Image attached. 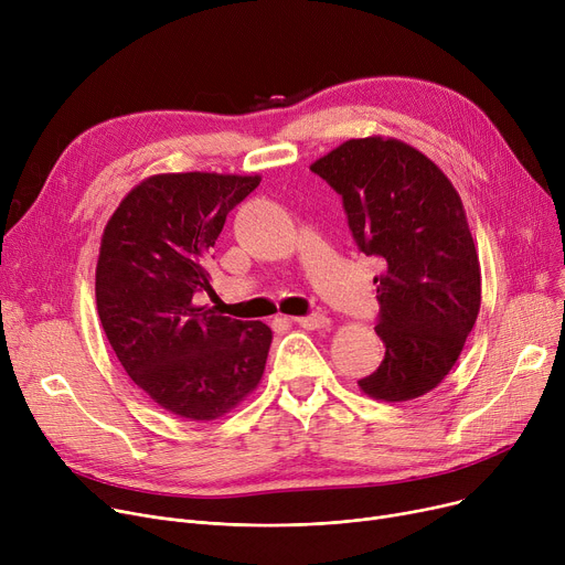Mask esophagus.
<instances>
[{
    "label": "esophagus",
    "instance_id": "esophagus-1",
    "mask_svg": "<svg viewBox=\"0 0 565 565\" xmlns=\"http://www.w3.org/2000/svg\"><path fill=\"white\" fill-rule=\"evenodd\" d=\"M295 324H300V328L307 330H322V328H330V318L322 316V313H311V316H300V318H292Z\"/></svg>",
    "mask_w": 565,
    "mask_h": 565
}]
</instances>
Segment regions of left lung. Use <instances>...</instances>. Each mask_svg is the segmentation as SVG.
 <instances>
[{
	"mask_svg": "<svg viewBox=\"0 0 565 565\" xmlns=\"http://www.w3.org/2000/svg\"><path fill=\"white\" fill-rule=\"evenodd\" d=\"M343 199L354 243L382 260L375 332L384 360L358 384L403 403L458 362L481 309V265L462 201L441 169L398 139L343 141L311 164Z\"/></svg>",
	"mask_w": 565,
	"mask_h": 565,
	"instance_id": "obj_1",
	"label": "left lung"
}]
</instances>
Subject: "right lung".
<instances>
[{
    "instance_id": "add662e5",
    "label": "right lung",
    "mask_w": 565,
    "mask_h": 565,
    "mask_svg": "<svg viewBox=\"0 0 565 565\" xmlns=\"http://www.w3.org/2000/svg\"><path fill=\"white\" fill-rule=\"evenodd\" d=\"M260 175L158 173L109 217L96 267V305L111 350L137 387L178 417L211 422L263 377L273 330L196 307L226 215Z\"/></svg>"
}]
</instances>
